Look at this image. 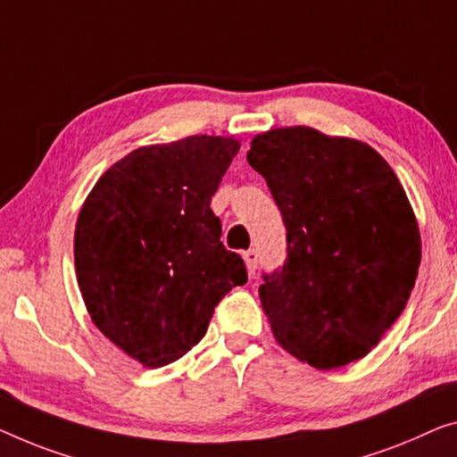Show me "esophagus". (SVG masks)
I'll list each match as a JSON object with an SVG mask.
<instances>
[{
	"instance_id": "34e87169",
	"label": "esophagus",
	"mask_w": 457,
	"mask_h": 457,
	"mask_svg": "<svg viewBox=\"0 0 457 457\" xmlns=\"http://www.w3.org/2000/svg\"><path fill=\"white\" fill-rule=\"evenodd\" d=\"M242 256H244V261H246V269H248V272H250V275H254L256 264H258V252H256L254 248H250V250L244 252Z\"/></svg>"
}]
</instances>
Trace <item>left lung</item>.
Returning <instances> with one entry per match:
<instances>
[{
	"instance_id": "8db88e82",
	"label": "left lung",
	"mask_w": 457,
	"mask_h": 457,
	"mask_svg": "<svg viewBox=\"0 0 457 457\" xmlns=\"http://www.w3.org/2000/svg\"><path fill=\"white\" fill-rule=\"evenodd\" d=\"M287 229L283 267L258 289L272 335L318 370L365 357L403 314L420 236L396 174L376 149L310 127L252 139Z\"/></svg>"
}]
</instances>
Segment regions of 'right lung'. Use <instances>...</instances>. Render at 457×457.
<instances>
[{
  "label": "right lung",
  "mask_w": 457,
  "mask_h": 457,
  "mask_svg": "<svg viewBox=\"0 0 457 457\" xmlns=\"http://www.w3.org/2000/svg\"><path fill=\"white\" fill-rule=\"evenodd\" d=\"M237 149L209 135L139 147L100 176L79 211L81 297L102 335L143 365L188 353L217 303L248 281L211 211Z\"/></svg>",
  "instance_id": "obj_1"
}]
</instances>
